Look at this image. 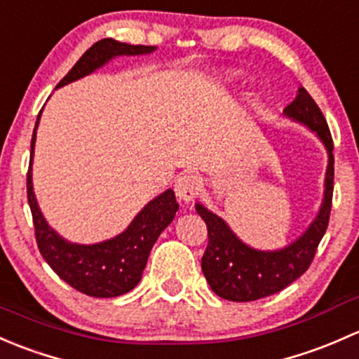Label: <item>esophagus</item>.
<instances>
[{
  "label": "esophagus",
  "mask_w": 359,
  "mask_h": 359,
  "mask_svg": "<svg viewBox=\"0 0 359 359\" xmlns=\"http://www.w3.org/2000/svg\"><path fill=\"white\" fill-rule=\"evenodd\" d=\"M202 190V178L201 176L194 175V172H184L176 180L175 191L176 197L183 202L194 201L198 195V191Z\"/></svg>",
  "instance_id": "obj_1"
}]
</instances>
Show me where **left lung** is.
Wrapping results in <instances>:
<instances>
[{"label":"left lung","mask_w":359,"mask_h":359,"mask_svg":"<svg viewBox=\"0 0 359 359\" xmlns=\"http://www.w3.org/2000/svg\"><path fill=\"white\" fill-rule=\"evenodd\" d=\"M283 114L308 126L327 149L328 165L323 202L308 230L280 250H256L245 245L219 216L207 210L202 204L195 205V210L205 221L209 236L202 256V271L214 294L228 301H257L289 287L309 268L315 259L318 243L327 231L334 195V142L327 119L304 88H299L297 97L283 109Z\"/></svg>","instance_id":"1"}]
</instances>
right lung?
I'll list each match as a JSON object with an SVG mask.
<instances>
[{"label":"right lung","instance_id":"right-lung-1","mask_svg":"<svg viewBox=\"0 0 359 359\" xmlns=\"http://www.w3.org/2000/svg\"><path fill=\"white\" fill-rule=\"evenodd\" d=\"M155 46L142 44H126L112 38L100 39L84 51L83 57L76 62L67 76L57 84L65 86L72 81L88 76L93 70L105 65L110 58L121 55H145L152 53ZM31 140V164L27 171V201L34 221V233L38 249L50 264V268L69 283L72 289L91 295V297H117L133 290L142 280V273L147 259L157 242L158 235L168 228L178 210L175 191L165 190L140 210L138 216L121 235L93 245H79L62 238L55 230L48 226L46 219L39 210L32 191V155H34L36 129Z\"/></svg>","mask_w":359,"mask_h":359}]
</instances>
